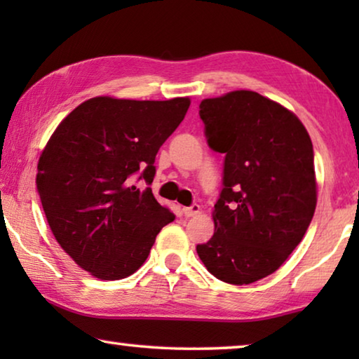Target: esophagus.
<instances>
[{"mask_svg":"<svg viewBox=\"0 0 359 359\" xmlns=\"http://www.w3.org/2000/svg\"><path fill=\"white\" fill-rule=\"evenodd\" d=\"M199 210H201V208H199L198 204H191L190 208H184V215L185 217H194L196 214H199Z\"/></svg>","mask_w":359,"mask_h":359,"instance_id":"34e87169","label":"esophagus"}]
</instances>
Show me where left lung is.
I'll return each instance as SVG.
<instances>
[{
	"label": "left lung",
	"mask_w": 359,
	"mask_h": 359,
	"mask_svg": "<svg viewBox=\"0 0 359 359\" xmlns=\"http://www.w3.org/2000/svg\"><path fill=\"white\" fill-rule=\"evenodd\" d=\"M199 117L224 161L215 231L198 257L218 280L253 283L285 263L312 222L311 136L293 112L248 90L201 101Z\"/></svg>",
	"instance_id": "left-lung-1"
}]
</instances>
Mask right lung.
Wrapping results in <instances>:
<instances>
[{
	"label": "right lung",
	"instance_id": "obj_1",
	"mask_svg": "<svg viewBox=\"0 0 359 359\" xmlns=\"http://www.w3.org/2000/svg\"><path fill=\"white\" fill-rule=\"evenodd\" d=\"M188 107V98L98 96L77 106L48 139L36 175L42 209L58 244L96 278L135 274L175 218L150 185L158 150Z\"/></svg>",
	"mask_w": 359,
	"mask_h": 359
}]
</instances>
